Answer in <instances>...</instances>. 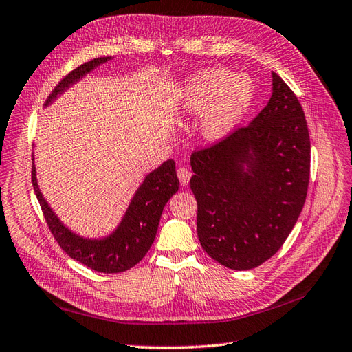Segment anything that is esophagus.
I'll return each mask as SVG.
<instances>
[{
	"label": "esophagus",
	"instance_id": "obj_1",
	"mask_svg": "<svg viewBox=\"0 0 352 352\" xmlns=\"http://www.w3.org/2000/svg\"><path fill=\"white\" fill-rule=\"evenodd\" d=\"M177 175L179 178V183H182V186H187L190 183V178H192V173H190V169H187L184 166L178 168Z\"/></svg>",
	"mask_w": 352,
	"mask_h": 352
}]
</instances>
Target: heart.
<instances>
[{
	"label": "heart",
	"mask_w": 352,
	"mask_h": 352,
	"mask_svg": "<svg viewBox=\"0 0 352 352\" xmlns=\"http://www.w3.org/2000/svg\"><path fill=\"white\" fill-rule=\"evenodd\" d=\"M254 100V84L243 74L205 69L190 76L178 93L183 113L202 115L199 131L206 142H219L239 125Z\"/></svg>",
	"instance_id": "b5f03b06"
}]
</instances>
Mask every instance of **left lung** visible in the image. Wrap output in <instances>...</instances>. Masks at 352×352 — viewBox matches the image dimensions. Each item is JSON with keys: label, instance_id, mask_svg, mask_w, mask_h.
<instances>
[{"label": "left lung", "instance_id": "obj_1", "mask_svg": "<svg viewBox=\"0 0 352 352\" xmlns=\"http://www.w3.org/2000/svg\"><path fill=\"white\" fill-rule=\"evenodd\" d=\"M271 78V98L252 122L190 157L199 242L217 263L239 271L282 248L308 190L304 110L282 78Z\"/></svg>", "mask_w": 352, "mask_h": 352}]
</instances>
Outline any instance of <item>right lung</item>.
<instances>
[{"instance_id": "right-lung-1", "label": "right lung", "mask_w": 352, "mask_h": 352, "mask_svg": "<svg viewBox=\"0 0 352 352\" xmlns=\"http://www.w3.org/2000/svg\"><path fill=\"white\" fill-rule=\"evenodd\" d=\"M112 58L110 56L97 57L72 70L50 94L45 107L52 106L70 87ZM32 184L47 224L58 245L70 258L98 273H122L144 258L155 242L165 205L179 188L175 162L168 159L146 174L143 183L138 186L131 202L128 204L125 214L112 232L98 237H87L69 228L47 202L38 184L35 155L32 156Z\"/></svg>"}]
</instances>
